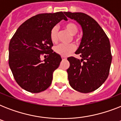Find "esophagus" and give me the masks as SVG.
<instances>
[{"label": "esophagus", "instance_id": "esophagus-1", "mask_svg": "<svg viewBox=\"0 0 121 121\" xmlns=\"http://www.w3.org/2000/svg\"><path fill=\"white\" fill-rule=\"evenodd\" d=\"M61 58H62L63 60H66V57H65V56H61Z\"/></svg>", "mask_w": 121, "mask_h": 121}]
</instances>
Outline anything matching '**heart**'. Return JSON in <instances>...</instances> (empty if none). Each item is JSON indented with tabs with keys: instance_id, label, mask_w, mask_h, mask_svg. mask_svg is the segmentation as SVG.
<instances>
[{
	"instance_id": "1",
	"label": "heart",
	"mask_w": 121,
	"mask_h": 121,
	"mask_svg": "<svg viewBox=\"0 0 121 121\" xmlns=\"http://www.w3.org/2000/svg\"><path fill=\"white\" fill-rule=\"evenodd\" d=\"M65 29L68 31L70 35H73L72 38L74 41L77 43H79L80 39L78 36H75V34L78 32V27L77 25L74 22H68L65 24ZM50 39L53 43H56L58 41V28L56 27H53L50 31ZM76 49L75 44H60L55 46L54 48L55 52L58 55L61 56H68L72 53H73Z\"/></svg>"
}]
</instances>
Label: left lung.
Returning a JSON list of instances; mask_svg holds the SVG:
<instances>
[{"instance_id":"obj_1","label":"left lung","mask_w":121,"mask_h":121,"mask_svg":"<svg viewBox=\"0 0 121 121\" xmlns=\"http://www.w3.org/2000/svg\"><path fill=\"white\" fill-rule=\"evenodd\" d=\"M82 26L83 37L76 51L82 60L68 57L67 69L70 86L81 93H89L99 88L108 77L112 55L108 37L99 24L90 16L82 12H65Z\"/></svg>"}]
</instances>
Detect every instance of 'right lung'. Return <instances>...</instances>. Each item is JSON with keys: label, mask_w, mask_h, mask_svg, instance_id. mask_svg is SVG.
I'll return each instance as SVG.
<instances>
[{"label": "right lung", "mask_w": 121, "mask_h": 121, "mask_svg": "<svg viewBox=\"0 0 121 121\" xmlns=\"http://www.w3.org/2000/svg\"><path fill=\"white\" fill-rule=\"evenodd\" d=\"M62 19L67 21L62 12L37 14L22 24L10 39L9 65L16 82L27 92H43L51 84L61 58L51 49L49 35ZM43 54L48 58L42 62Z\"/></svg>", "instance_id": "add662e5"}]
</instances>
